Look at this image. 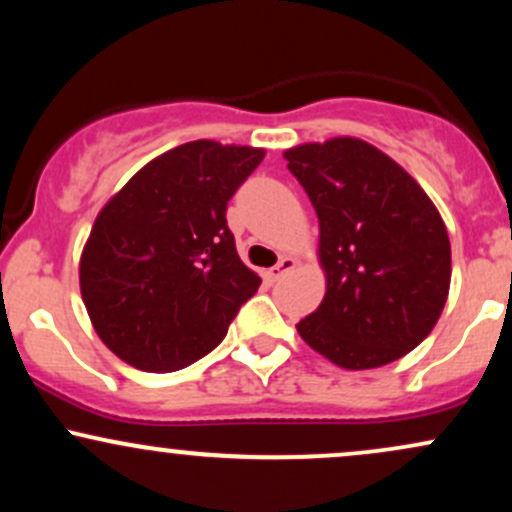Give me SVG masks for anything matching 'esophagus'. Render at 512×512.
Returning <instances> with one entry per match:
<instances>
[{
	"mask_svg": "<svg viewBox=\"0 0 512 512\" xmlns=\"http://www.w3.org/2000/svg\"><path fill=\"white\" fill-rule=\"evenodd\" d=\"M296 260H293V257H289V255H284L279 260V264H276V267H272V269H267V272H264V279L267 281H276V279H281V276L284 274H289V272H293V269H296Z\"/></svg>",
	"mask_w": 512,
	"mask_h": 512,
	"instance_id": "34e87169",
	"label": "esophagus"
}]
</instances>
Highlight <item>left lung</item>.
<instances>
[{
  "label": "left lung",
  "mask_w": 512,
  "mask_h": 512,
  "mask_svg": "<svg viewBox=\"0 0 512 512\" xmlns=\"http://www.w3.org/2000/svg\"><path fill=\"white\" fill-rule=\"evenodd\" d=\"M320 221L327 291L296 325L310 349L346 370L380 368L436 327L450 291V238L411 175L356 137L284 151Z\"/></svg>",
  "instance_id": "8db88e82"
}]
</instances>
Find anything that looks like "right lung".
I'll use <instances>...</instances> for the list:
<instances>
[{"label": "right lung", "mask_w": 512, "mask_h": 512, "mask_svg": "<svg viewBox=\"0 0 512 512\" xmlns=\"http://www.w3.org/2000/svg\"><path fill=\"white\" fill-rule=\"evenodd\" d=\"M264 149L197 139L156 156L108 199L79 262L101 342L146 373L209 354L262 279L238 257L226 204Z\"/></svg>", "instance_id": "add662e5"}]
</instances>
